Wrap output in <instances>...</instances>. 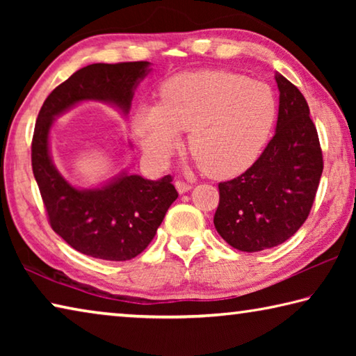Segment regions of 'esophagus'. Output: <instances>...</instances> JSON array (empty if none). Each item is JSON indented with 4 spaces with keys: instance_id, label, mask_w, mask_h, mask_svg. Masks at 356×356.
Returning <instances> with one entry per match:
<instances>
[{
    "instance_id": "1",
    "label": "esophagus",
    "mask_w": 356,
    "mask_h": 356,
    "mask_svg": "<svg viewBox=\"0 0 356 356\" xmlns=\"http://www.w3.org/2000/svg\"><path fill=\"white\" fill-rule=\"evenodd\" d=\"M176 188H177V191L180 193V195H182V193H186V191L191 190V185L182 182V180H177V182H176Z\"/></svg>"
}]
</instances>
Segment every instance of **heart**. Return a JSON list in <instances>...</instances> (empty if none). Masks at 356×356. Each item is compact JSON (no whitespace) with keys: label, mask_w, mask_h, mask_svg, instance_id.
Returning <instances> with one entry per match:
<instances>
[{"label":"heart","mask_w":356,"mask_h":356,"mask_svg":"<svg viewBox=\"0 0 356 356\" xmlns=\"http://www.w3.org/2000/svg\"><path fill=\"white\" fill-rule=\"evenodd\" d=\"M278 118L264 81L222 70L180 74L161 88L160 104L136 108L134 131L156 165H165L188 131V147L210 177L227 179L256 163Z\"/></svg>","instance_id":"heart-1"}]
</instances>
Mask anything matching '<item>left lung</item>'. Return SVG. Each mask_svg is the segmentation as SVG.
I'll use <instances>...</instances> for the list:
<instances>
[{
  "label": "left lung",
  "mask_w": 356,
  "mask_h": 356,
  "mask_svg": "<svg viewBox=\"0 0 356 356\" xmlns=\"http://www.w3.org/2000/svg\"><path fill=\"white\" fill-rule=\"evenodd\" d=\"M275 80L280 91L275 136L250 170L218 185L216 232L232 248L246 252L273 248L298 231L308 218L323 170L306 99L280 72Z\"/></svg>",
  "instance_id": "1"
}]
</instances>
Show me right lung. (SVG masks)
<instances>
[{
	"label": "right lung",
	"mask_w": 356,
	"mask_h": 356,
	"mask_svg": "<svg viewBox=\"0 0 356 356\" xmlns=\"http://www.w3.org/2000/svg\"><path fill=\"white\" fill-rule=\"evenodd\" d=\"M150 70L147 61L86 65L48 95L35 120L33 172L50 225L64 242L86 256L105 261L136 257L152 242L177 191L171 176L149 180L129 171L92 188L72 185L53 161V122L89 100L116 108L127 118L138 84Z\"/></svg>",
	"instance_id": "1"
}]
</instances>
